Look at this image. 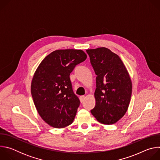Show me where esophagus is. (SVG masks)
I'll list each match as a JSON object with an SVG mask.
<instances>
[{
	"mask_svg": "<svg viewBox=\"0 0 160 160\" xmlns=\"http://www.w3.org/2000/svg\"><path fill=\"white\" fill-rule=\"evenodd\" d=\"M85 97L84 96H80V102H83L84 101V100H85Z\"/></svg>",
	"mask_w": 160,
	"mask_h": 160,
	"instance_id": "1",
	"label": "esophagus"
}]
</instances>
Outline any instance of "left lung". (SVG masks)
<instances>
[{
  "label": "left lung",
  "instance_id": "left-lung-1",
  "mask_svg": "<svg viewBox=\"0 0 160 160\" xmlns=\"http://www.w3.org/2000/svg\"><path fill=\"white\" fill-rule=\"evenodd\" d=\"M96 77V106L90 111L101 123L112 125L126 113L132 91L129 73L120 57L106 48L87 49Z\"/></svg>",
  "mask_w": 160,
  "mask_h": 160
}]
</instances>
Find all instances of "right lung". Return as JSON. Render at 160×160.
<instances>
[{
	"instance_id": "add662e5",
	"label": "right lung",
	"mask_w": 160,
	"mask_h": 160,
	"mask_svg": "<svg viewBox=\"0 0 160 160\" xmlns=\"http://www.w3.org/2000/svg\"><path fill=\"white\" fill-rule=\"evenodd\" d=\"M86 58L82 50H56L37 68L31 93L39 115L49 125L62 128L72 123L80 100L73 91L70 75Z\"/></svg>"
}]
</instances>
